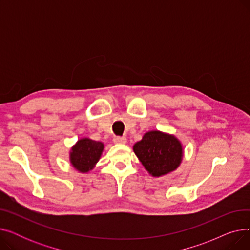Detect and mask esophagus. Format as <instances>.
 <instances>
[{"mask_svg": "<svg viewBox=\"0 0 250 250\" xmlns=\"http://www.w3.org/2000/svg\"><path fill=\"white\" fill-rule=\"evenodd\" d=\"M113 142L115 144H125L126 143V138L125 137H118V136H116V137L113 138Z\"/></svg>", "mask_w": 250, "mask_h": 250, "instance_id": "34e87169", "label": "esophagus"}]
</instances>
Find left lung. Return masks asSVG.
Wrapping results in <instances>:
<instances>
[{
    "mask_svg": "<svg viewBox=\"0 0 250 250\" xmlns=\"http://www.w3.org/2000/svg\"><path fill=\"white\" fill-rule=\"evenodd\" d=\"M134 152L147 171L154 177L163 176L180 165L183 149L173 135L151 130L134 145Z\"/></svg>",
    "mask_w": 250,
    "mask_h": 250,
    "instance_id": "1",
    "label": "left lung"
}]
</instances>
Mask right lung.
I'll use <instances>...</instances> for the list:
<instances>
[{
    "instance_id": "obj_1",
    "label": "right lung",
    "mask_w": 250,
    "mask_h": 250,
    "mask_svg": "<svg viewBox=\"0 0 250 250\" xmlns=\"http://www.w3.org/2000/svg\"><path fill=\"white\" fill-rule=\"evenodd\" d=\"M103 149L104 145L101 142L89 138L80 139L71 149L70 161L79 172L87 173L99 161Z\"/></svg>"
}]
</instances>
